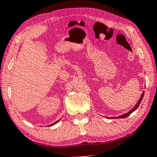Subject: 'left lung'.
Wrapping results in <instances>:
<instances>
[{
  "label": "left lung",
  "mask_w": 157,
  "mask_h": 157,
  "mask_svg": "<svg viewBox=\"0 0 157 157\" xmlns=\"http://www.w3.org/2000/svg\"><path fill=\"white\" fill-rule=\"evenodd\" d=\"M143 96H144V92L142 94V96H141V97H140V100H139V101H138L137 103H136V105H135L134 107V109H131V111H129V112H128V113H125V114H123V115H121V116L118 117L117 118H125V117H128L129 115H130L131 113H132V112H134V111H135V110H136V109H137V108L139 107V105H140V102H141L142 100V98H143Z\"/></svg>",
  "instance_id": "obj_1"
}]
</instances>
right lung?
Returning <instances> with one entry per match:
<instances>
[{"mask_svg":"<svg viewBox=\"0 0 157 157\" xmlns=\"http://www.w3.org/2000/svg\"><path fill=\"white\" fill-rule=\"evenodd\" d=\"M59 121V120H58ZM58 121H57V122H54L53 124H52V125H55V124H56V123H57V122H58Z\"/></svg>","mask_w":157,"mask_h":157,"instance_id":"1","label":"right lung"}]
</instances>
